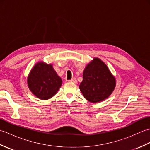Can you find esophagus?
<instances>
[{"mask_svg": "<svg viewBox=\"0 0 150 150\" xmlns=\"http://www.w3.org/2000/svg\"><path fill=\"white\" fill-rule=\"evenodd\" d=\"M68 81L70 82H73V83H77V79H76L75 78H73L71 80H69Z\"/></svg>", "mask_w": 150, "mask_h": 150, "instance_id": "1", "label": "esophagus"}]
</instances>
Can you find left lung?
<instances>
[{"instance_id": "left-lung-1", "label": "left lung", "mask_w": 150, "mask_h": 150, "mask_svg": "<svg viewBox=\"0 0 150 150\" xmlns=\"http://www.w3.org/2000/svg\"><path fill=\"white\" fill-rule=\"evenodd\" d=\"M116 80L103 61L93 58L83 72L79 89L83 96L92 103L103 101L112 93Z\"/></svg>"}]
</instances>
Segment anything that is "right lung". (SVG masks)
<instances>
[{
	"instance_id": "1",
	"label": "right lung",
	"mask_w": 150,
	"mask_h": 150,
	"mask_svg": "<svg viewBox=\"0 0 150 150\" xmlns=\"http://www.w3.org/2000/svg\"><path fill=\"white\" fill-rule=\"evenodd\" d=\"M62 83L61 78L52 64L39 62L31 69L28 77V86L32 93L41 100L53 97Z\"/></svg>"
}]
</instances>
